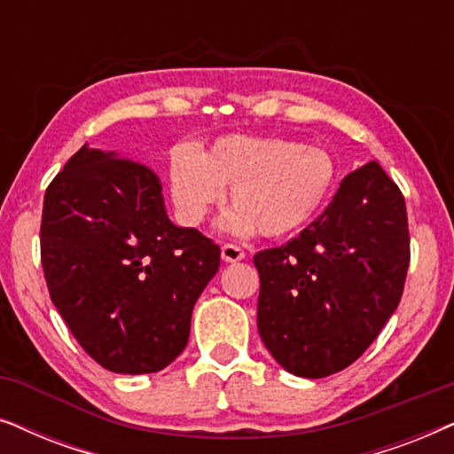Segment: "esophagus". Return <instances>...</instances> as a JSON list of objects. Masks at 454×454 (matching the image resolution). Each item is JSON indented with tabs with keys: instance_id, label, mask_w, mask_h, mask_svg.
Returning a JSON list of instances; mask_svg holds the SVG:
<instances>
[{
	"instance_id": "obj_1",
	"label": "esophagus",
	"mask_w": 454,
	"mask_h": 454,
	"mask_svg": "<svg viewBox=\"0 0 454 454\" xmlns=\"http://www.w3.org/2000/svg\"><path fill=\"white\" fill-rule=\"evenodd\" d=\"M221 256L225 262H239V260L246 258V252L235 244H225L221 247Z\"/></svg>"
}]
</instances>
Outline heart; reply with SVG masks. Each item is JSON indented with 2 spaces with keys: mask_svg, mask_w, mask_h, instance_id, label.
<instances>
[{
  "mask_svg": "<svg viewBox=\"0 0 454 454\" xmlns=\"http://www.w3.org/2000/svg\"><path fill=\"white\" fill-rule=\"evenodd\" d=\"M333 154L283 138L227 136L198 157L179 151L171 160V192L188 223H202L229 188L227 231L283 239L312 225L337 190Z\"/></svg>",
  "mask_w": 454,
  "mask_h": 454,
  "instance_id": "b5f03b06",
  "label": "heart"
}]
</instances>
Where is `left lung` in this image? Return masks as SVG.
I'll list each match as a JSON object with an SVG mask.
<instances>
[{"mask_svg": "<svg viewBox=\"0 0 454 454\" xmlns=\"http://www.w3.org/2000/svg\"><path fill=\"white\" fill-rule=\"evenodd\" d=\"M409 258L405 198L370 160L343 177L312 225L254 256L266 349L295 376L345 370L399 306Z\"/></svg>", "mask_w": 454, "mask_h": 454, "instance_id": "1", "label": "left lung"}]
</instances>
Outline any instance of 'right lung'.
<instances>
[{
  "instance_id": "obj_1",
  "label": "right lung",
  "mask_w": 454,
  "mask_h": 454,
  "mask_svg": "<svg viewBox=\"0 0 454 454\" xmlns=\"http://www.w3.org/2000/svg\"><path fill=\"white\" fill-rule=\"evenodd\" d=\"M41 262L80 347L105 370L151 374L188 345L221 247L173 225L151 167L84 145L45 192Z\"/></svg>"
}]
</instances>
